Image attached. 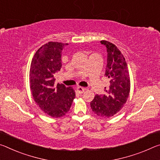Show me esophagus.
<instances>
[{"label":"esophagus","mask_w":160,"mask_h":160,"mask_svg":"<svg viewBox=\"0 0 160 160\" xmlns=\"http://www.w3.org/2000/svg\"><path fill=\"white\" fill-rule=\"evenodd\" d=\"M85 89H86V88H83V87H81V86H78V87L77 88V92H78V93H83V92H84Z\"/></svg>","instance_id":"34e87169"}]
</instances>
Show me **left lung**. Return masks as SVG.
<instances>
[{"mask_svg":"<svg viewBox=\"0 0 160 160\" xmlns=\"http://www.w3.org/2000/svg\"><path fill=\"white\" fill-rule=\"evenodd\" d=\"M101 43L106 47L108 53L105 76L110 79V86L106 90V94H97L90 105L94 113L107 118L119 112L126 103L130 80L128 64L119 49L106 40H102Z\"/></svg>","mask_w":160,"mask_h":160,"instance_id":"1","label":"left lung"}]
</instances>
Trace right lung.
Listing matches in <instances>:
<instances>
[{
  "label": "right lung",
  "instance_id": "obj_1",
  "mask_svg": "<svg viewBox=\"0 0 160 160\" xmlns=\"http://www.w3.org/2000/svg\"><path fill=\"white\" fill-rule=\"evenodd\" d=\"M69 44L49 42L38 49L30 69L32 97L42 111L52 118L64 116L75 98L72 87L54 85V75L62 68V52Z\"/></svg>",
  "mask_w": 160,
  "mask_h": 160
}]
</instances>
